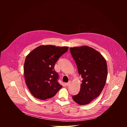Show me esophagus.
Returning a JSON list of instances; mask_svg holds the SVG:
<instances>
[{
    "mask_svg": "<svg viewBox=\"0 0 127 127\" xmlns=\"http://www.w3.org/2000/svg\"><path fill=\"white\" fill-rule=\"evenodd\" d=\"M70 83H71V82H70V81H69L68 83H66V85L67 86H68L70 84Z\"/></svg>",
    "mask_w": 127,
    "mask_h": 127,
    "instance_id": "obj_1",
    "label": "esophagus"
}]
</instances>
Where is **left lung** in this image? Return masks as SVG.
I'll return each mask as SVG.
<instances>
[{"instance_id":"obj_1","label":"left lung","mask_w":127,"mask_h":127,"mask_svg":"<svg viewBox=\"0 0 127 127\" xmlns=\"http://www.w3.org/2000/svg\"><path fill=\"white\" fill-rule=\"evenodd\" d=\"M70 50L83 79L79 94L72 98L80 105L87 104L98 97L104 88L107 75L106 62L92 47H71Z\"/></svg>"}]
</instances>
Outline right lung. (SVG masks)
I'll use <instances>...</instances> for the list:
<instances>
[{
  "label": "right lung",
  "mask_w": 127,
  "mask_h": 127,
  "mask_svg": "<svg viewBox=\"0 0 127 127\" xmlns=\"http://www.w3.org/2000/svg\"><path fill=\"white\" fill-rule=\"evenodd\" d=\"M68 47L41 45L27 56L24 64L26 83L35 98L45 100L55 95L62 87L54 66Z\"/></svg>",
  "instance_id": "1"
}]
</instances>
